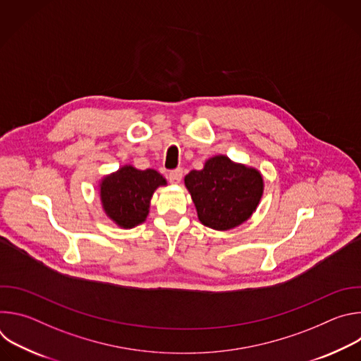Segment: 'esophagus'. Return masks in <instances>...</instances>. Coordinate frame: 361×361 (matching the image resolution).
I'll return each mask as SVG.
<instances>
[{
	"label": "esophagus",
	"instance_id": "1",
	"mask_svg": "<svg viewBox=\"0 0 361 361\" xmlns=\"http://www.w3.org/2000/svg\"><path fill=\"white\" fill-rule=\"evenodd\" d=\"M183 178V170H174V171H170L169 173V180L171 184H178Z\"/></svg>",
	"mask_w": 361,
	"mask_h": 361
}]
</instances>
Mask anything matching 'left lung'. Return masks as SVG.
I'll return each instance as SVG.
<instances>
[{
	"label": "left lung",
	"mask_w": 361,
	"mask_h": 361,
	"mask_svg": "<svg viewBox=\"0 0 361 361\" xmlns=\"http://www.w3.org/2000/svg\"><path fill=\"white\" fill-rule=\"evenodd\" d=\"M198 220L213 230L226 231L247 221L259 205L264 181L262 173L227 156H214L202 170L184 177Z\"/></svg>",
	"instance_id": "1"
}]
</instances>
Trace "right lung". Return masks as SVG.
<instances>
[{
	"instance_id": "right-lung-1",
	"label": "right lung",
	"mask_w": 361,
	"mask_h": 361,
	"mask_svg": "<svg viewBox=\"0 0 361 361\" xmlns=\"http://www.w3.org/2000/svg\"><path fill=\"white\" fill-rule=\"evenodd\" d=\"M167 180L156 170L123 166L99 181L102 210L121 228H133L145 221L151 197Z\"/></svg>"
}]
</instances>
